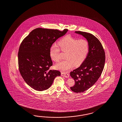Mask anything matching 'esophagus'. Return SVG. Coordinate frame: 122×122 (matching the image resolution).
I'll use <instances>...</instances> for the list:
<instances>
[{"label": "esophagus", "mask_w": 122, "mask_h": 122, "mask_svg": "<svg viewBox=\"0 0 122 122\" xmlns=\"http://www.w3.org/2000/svg\"><path fill=\"white\" fill-rule=\"evenodd\" d=\"M61 76L65 77L66 78H68L69 77V75L68 74L66 73H61Z\"/></svg>", "instance_id": "obj_1"}]
</instances>
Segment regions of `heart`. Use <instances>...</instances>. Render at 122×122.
I'll return each mask as SVG.
<instances>
[{"mask_svg":"<svg viewBox=\"0 0 122 122\" xmlns=\"http://www.w3.org/2000/svg\"><path fill=\"white\" fill-rule=\"evenodd\" d=\"M60 49L66 52L65 60L56 63L55 67L62 71H65L72 67L80 65L86 59L89 52V43L85 40L75 39L67 36L58 43ZM60 49L56 44H53L50 47V56L55 62L60 60Z\"/></svg>","mask_w":122,"mask_h":122,"instance_id":"1","label":"heart"}]
</instances>
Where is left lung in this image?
Listing matches in <instances>:
<instances>
[{
  "label": "left lung",
  "mask_w": 122,
  "mask_h": 122,
  "mask_svg": "<svg viewBox=\"0 0 122 122\" xmlns=\"http://www.w3.org/2000/svg\"><path fill=\"white\" fill-rule=\"evenodd\" d=\"M75 33L82 35L89 43V52L86 59L79 67L70 72L75 84L71 91L81 93L91 87L99 79L104 68L105 53L101 43L92 34L80 31Z\"/></svg>",
  "instance_id": "obj_1"
}]
</instances>
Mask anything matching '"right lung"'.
Wrapping results in <instances>:
<instances>
[{
    "instance_id": "add662e5",
    "label": "right lung",
    "mask_w": 122,
    "mask_h": 122,
    "mask_svg": "<svg viewBox=\"0 0 122 122\" xmlns=\"http://www.w3.org/2000/svg\"><path fill=\"white\" fill-rule=\"evenodd\" d=\"M42 28L32 30L23 40L18 53L20 74L33 89L43 91L51 86L55 78L60 76L57 70H49L53 64L50 49L53 43L67 32Z\"/></svg>"
}]
</instances>
